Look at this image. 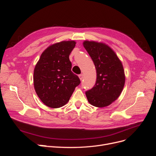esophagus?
I'll return each instance as SVG.
<instances>
[{"label": "esophagus", "mask_w": 156, "mask_h": 156, "mask_svg": "<svg viewBox=\"0 0 156 156\" xmlns=\"http://www.w3.org/2000/svg\"><path fill=\"white\" fill-rule=\"evenodd\" d=\"M83 77H84V75H83V74H80V75H79V77L80 80H82V79H83Z\"/></svg>", "instance_id": "esophagus-1"}]
</instances>
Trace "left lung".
<instances>
[{
  "instance_id": "8db88e82",
  "label": "left lung",
  "mask_w": 156,
  "mask_h": 156,
  "mask_svg": "<svg viewBox=\"0 0 156 156\" xmlns=\"http://www.w3.org/2000/svg\"><path fill=\"white\" fill-rule=\"evenodd\" d=\"M83 46L95 65V85L85 92L93 106L105 107L119 98L125 84L123 66L115 51L104 43L84 41Z\"/></svg>"
}]
</instances>
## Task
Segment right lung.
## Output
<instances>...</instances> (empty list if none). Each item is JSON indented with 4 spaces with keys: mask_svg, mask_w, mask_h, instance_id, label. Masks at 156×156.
Instances as JSON below:
<instances>
[{
    "mask_svg": "<svg viewBox=\"0 0 156 156\" xmlns=\"http://www.w3.org/2000/svg\"><path fill=\"white\" fill-rule=\"evenodd\" d=\"M76 42L62 41L48 47L41 53L34 70V87L45 105L59 108L68 102L81 83L72 69L69 56Z\"/></svg>",
    "mask_w": 156,
    "mask_h": 156,
    "instance_id": "obj_1",
    "label": "right lung"
}]
</instances>
